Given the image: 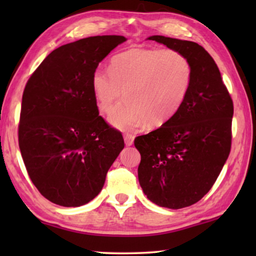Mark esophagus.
Masks as SVG:
<instances>
[{
  "label": "esophagus",
  "mask_w": 256,
  "mask_h": 256,
  "mask_svg": "<svg viewBox=\"0 0 256 256\" xmlns=\"http://www.w3.org/2000/svg\"><path fill=\"white\" fill-rule=\"evenodd\" d=\"M132 142H134V135L126 134L124 135V143H126V146H130L132 144Z\"/></svg>",
  "instance_id": "34e87169"
}]
</instances>
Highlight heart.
Returning <instances> with one entry per match:
<instances>
[{
	"mask_svg": "<svg viewBox=\"0 0 256 256\" xmlns=\"http://www.w3.org/2000/svg\"><path fill=\"white\" fill-rule=\"evenodd\" d=\"M194 82V65L171 48H132L110 60V71L96 68L92 90L98 106L107 114L121 100L110 122L121 130H136L149 122L160 126L184 104Z\"/></svg>",
	"mask_w": 256,
	"mask_h": 256,
	"instance_id": "b5f03b06",
	"label": "heart"
}]
</instances>
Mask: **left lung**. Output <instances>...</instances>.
Wrapping results in <instances>:
<instances>
[{
	"label": "left lung",
	"mask_w": 256,
	"mask_h": 256,
	"mask_svg": "<svg viewBox=\"0 0 256 256\" xmlns=\"http://www.w3.org/2000/svg\"><path fill=\"white\" fill-rule=\"evenodd\" d=\"M149 40L186 56L194 82L184 104L158 129L135 138L141 154L138 182L154 204L172 210L204 197L230 152L233 102L219 68L200 45L166 36Z\"/></svg>",
	"instance_id": "1"
}]
</instances>
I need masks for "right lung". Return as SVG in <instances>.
<instances>
[{
	"mask_svg": "<svg viewBox=\"0 0 256 256\" xmlns=\"http://www.w3.org/2000/svg\"><path fill=\"white\" fill-rule=\"evenodd\" d=\"M124 36L82 38L56 48L28 80L18 143L38 191L65 208H78L102 190L124 148L121 132L99 116L92 90L98 65Z\"/></svg>",
	"mask_w": 256,
	"mask_h": 256,
	"instance_id": "1",
	"label": "right lung"
}]
</instances>
